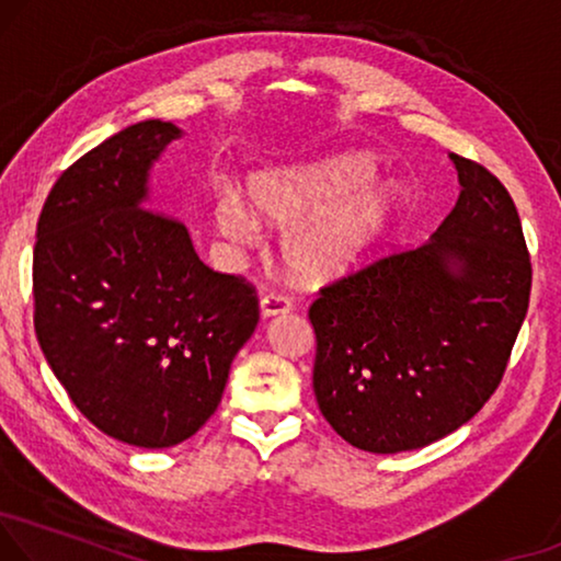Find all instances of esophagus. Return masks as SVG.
Returning a JSON list of instances; mask_svg holds the SVG:
<instances>
[{
    "instance_id": "esophagus-1",
    "label": "esophagus",
    "mask_w": 561,
    "mask_h": 561,
    "mask_svg": "<svg viewBox=\"0 0 561 561\" xmlns=\"http://www.w3.org/2000/svg\"><path fill=\"white\" fill-rule=\"evenodd\" d=\"M293 310V300L288 296H280V293H265L261 298V313L268 316H278V313H290Z\"/></svg>"
}]
</instances>
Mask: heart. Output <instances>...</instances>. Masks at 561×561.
I'll return each instance as SVG.
<instances>
[{"mask_svg":"<svg viewBox=\"0 0 561 561\" xmlns=\"http://www.w3.org/2000/svg\"><path fill=\"white\" fill-rule=\"evenodd\" d=\"M374 162L366 154L341 152L265 170L248 183L255 218L289 226L280 236V255L308 283L333 280L360 263L381 236L393 210L386 185L368 183ZM220 230L238 243L255 236L253 215L238 197L215 208Z\"/></svg>","mask_w":561,"mask_h":561,"instance_id":"b5f03b06","label":"heart"}]
</instances>
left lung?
Segmentation results:
<instances>
[{"instance_id": "1", "label": "left lung", "mask_w": 561, "mask_h": 561, "mask_svg": "<svg viewBox=\"0 0 561 561\" xmlns=\"http://www.w3.org/2000/svg\"><path fill=\"white\" fill-rule=\"evenodd\" d=\"M451 160L461 195L431 240L329 283L308 308L318 409L370 454L421 449L479 413L529 308L510 191L479 162Z\"/></svg>"}]
</instances>
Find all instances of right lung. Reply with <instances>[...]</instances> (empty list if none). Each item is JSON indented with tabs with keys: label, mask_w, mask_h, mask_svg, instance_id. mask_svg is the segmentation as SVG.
<instances>
[{
	"label": "right lung",
	"mask_w": 561,
	"mask_h": 561,
	"mask_svg": "<svg viewBox=\"0 0 561 561\" xmlns=\"http://www.w3.org/2000/svg\"><path fill=\"white\" fill-rule=\"evenodd\" d=\"M180 137L145 119L67 168L37 220L34 331L57 381L102 434L168 449L208 421L261 310L255 288L197 257L183 222L148 205Z\"/></svg>",
	"instance_id": "add662e5"
}]
</instances>
